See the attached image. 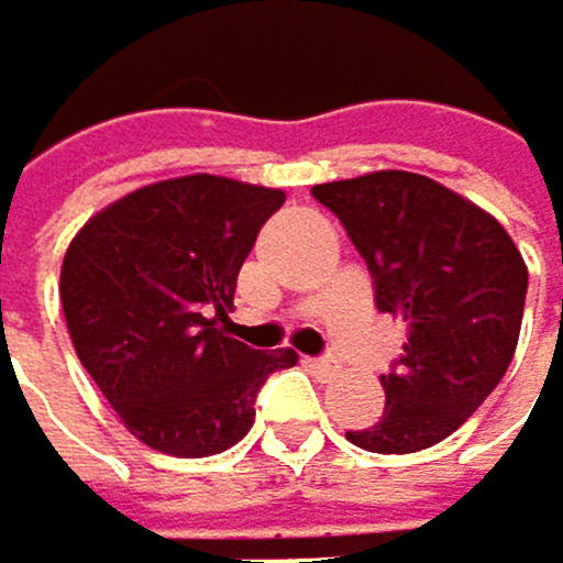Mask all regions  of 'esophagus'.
Instances as JSON below:
<instances>
[{
  "instance_id": "obj_1",
  "label": "esophagus",
  "mask_w": 563,
  "mask_h": 563,
  "mask_svg": "<svg viewBox=\"0 0 563 563\" xmlns=\"http://www.w3.org/2000/svg\"><path fill=\"white\" fill-rule=\"evenodd\" d=\"M310 368H314L318 376H334L338 373V362L328 358V355H321V358H310Z\"/></svg>"
}]
</instances>
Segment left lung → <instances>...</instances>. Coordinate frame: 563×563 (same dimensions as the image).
Instances as JSON below:
<instances>
[{"mask_svg": "<svg viewBox=\"0 0 563 563\" xmlns=\"http://www.w3.org/2000/svg\"><path fill=\"white\" fill-rule=\"evenodd\" d=\"M314 198L373 273L376 307L410 324L383 376V417L345 438L376 454L431 448L482 407L512 362L527 303L520 249L493 214L407 170L318 184Z\"/></svg>", "mask_w": 563, "mask_h": 563, "instance_id": "obj_1", "label": "left lung"}]
</instances>
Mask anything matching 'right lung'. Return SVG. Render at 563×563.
<instances>
[{
  "mask_svg": "<svg viewBox=\"0 0 563 563\" xmlns=\"http://www.w3.org/2000/svg\"><path fill=\"white\" fill-rule=\"evenodd\" d=\"M279 205L284 190L195 174L132 190L74 235L60 269L74 352L146 448H232L263 383L297 362L225 331L239 269Z\"/></svg>",
  "mask_w": 563,
  "mask_h": 563,
  "instance_id": "1",
  "label": "right lung"
}]
</instances>
